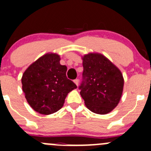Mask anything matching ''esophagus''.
<instances>
[{"label":"esophagus","mask_w":151,"mask_h":151,"mask_svg":"<svg viewBox=\"0 0 151 151\" xmlns=\"http://www.w3.org/2000/svg\"><path fill=\"white\" fill-rule=\"evenodd\" d=\"M78 81H78V79H77V78H76V79L74 80V83H75V84H76V85H77V86H78Z\"/></svg>","instance_id":"obj_1"}]
</instances>
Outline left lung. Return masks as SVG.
Segmentation results:
<instances>
[{
    "instance_id": "left-lung-1",
    "label": "left lung",
    "mask_w": 151,
    "mask_h": 151,
    "mask_svg": "<svg viewBox=\"0 0 151 151\" xmlns=\"http://www.w3.org/2000/svg\"><path fill=\"white\" fill-rule=\"evenodd\" d=\"M82 81L78 88L89 110L99 114L111 111L118 104L124 88L122 73L101 54L82 58Z\"/></svg>"
}]
</instances>
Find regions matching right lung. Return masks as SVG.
<instances>
[{
    "mask_svg": "<svg viewBox=\"0 0 151 151\" xmlns=\"http://www.w3.org/2000/svg\"><path fill=\"white\" fill-rule=\"evenodd\" d=\"M60 60L57 54H46L30 65L22 76L26 99L40 114H51L60 110L68 93L77 88L67 78V68L60 65Z\"/></svg>",
    "mask_w": 151,
    "mask_h": 151,
    "instance_id": "obj_1",
    "label": "right lung"
}]
</instances>
